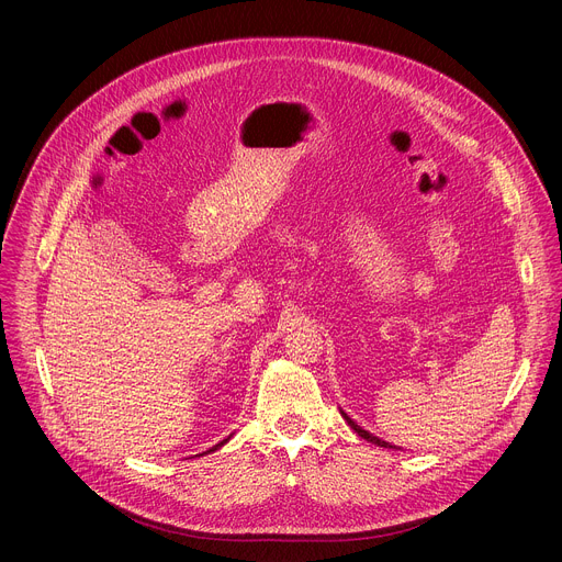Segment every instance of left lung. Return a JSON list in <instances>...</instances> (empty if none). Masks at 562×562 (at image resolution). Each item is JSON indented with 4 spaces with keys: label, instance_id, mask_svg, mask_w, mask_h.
<instances>
[{
    "label": "left lung",
    "instance_id": "left-lung-1",
    "mask_svg": "<svg viewBox=\"0 0 562 562\" xmlns=\"http://www.w3.org/2000/svg\"><path fill=\"white\" fill-rule=\"evenodd\" d=\"M340 414H342V418H345V420H347V423H349V427H351V429H353V431H356V434H358V436H360V438H364V440H367V442H371V445H378V447H384V449H397V447H395V445H389V442H384V440H380V438H378V436H373V434H369V431H364V429H362V427H360V425H358V423H353V420H351V418H349V416H347V414H345V412H342V409H340Z\"/></svg>",
    "mask_w": 562,
    "mask_h": 562
}]
</instances>
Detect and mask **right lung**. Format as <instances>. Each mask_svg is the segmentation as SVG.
<instances>
[{
  "label": "right lung",
  "mask_w": 562,
  "mask_h": 562,
  "mask_svg": "<svg viewBox=\"0 0 562 562\" xmlns=\"http://www.w3.org/2000/svg\"><path fill=\"white\" fill-rule=\"evenodd\" d=\"M228 440H231V436H228V438H224V440H222V442H217V445H213V447H211V449H209V451H204V453H211V451H215V449H220V447H222V445H226V442H228ZM200 456H202V453H200Z\"/></svg>",
  "instance_id": "1"
}]
</instances>
